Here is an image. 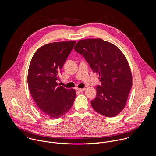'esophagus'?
Here are the masks:
<instances>
[{"label": "esophagus", "mask_w": 156, "mask_h": 156, "mask_svg": "<svg viewBox=\"0 0 156 156\" xmlns=\"http://www.w3.org/2000/svg\"><path fill=\"white\" fill-rule=\"evenodd\" d=\"M77 90L80 92H83L86 90V88H83V89H77Z\"/></svg>", "instance_id": "34e87169"}]
</instances>
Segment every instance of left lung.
<instances>
[{
    "mask_svg": "<svg viewBox=\"0 0 156 156\" xmlns=\"http://www.w3.org/2000/svg\"><path fill=\"white\" fill-rule=\"evenodd\" d=\"M74 49L99 75L101 86H97L92 107L105 117L117 116L124 108L132 86L130 67L122 52L101 38L79 40Z\"/></svg>",
    "mask_w": 156,
    "mask_h": 156,
    "instance_id": "obj_1",
    "label": "left lung"
}]
</instances>
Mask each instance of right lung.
Returning <instances> with one entry per match:
<instances>
[{
    "label": "right lung",
    "mask_w": 156,
    "mask_h": 156,
    "mask_svg": "<svg viewBox=\"0 0 156 156\" xmlns=\"http://www.w3.org/2000/svg\"><path fill=\"white\" fill-rule=\"evenodd\" d=\"M76 41L44 44L34 55L28 70L27 83L37 107L48 118L58 119L72 108L75 90L58 85L60 71Z\"/></svg>",
    "instance_id": "right-lung-1"
}]
</instances>
